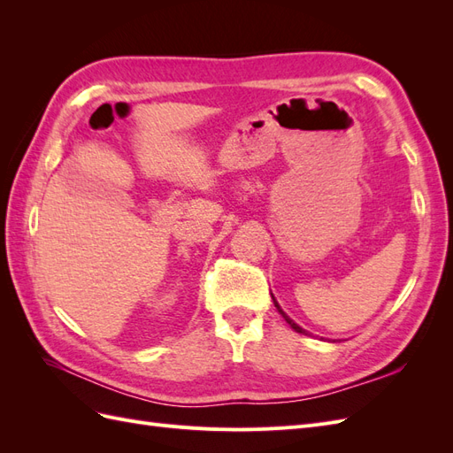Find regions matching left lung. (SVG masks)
<instances>
[{"label":"left lung","mask_w":453,"mask_h":453,"mask_svg":"<svg viewBox=\"0 0 453 453\" xmlns=\"http://www.w3.org/2000/svg\"><path fill=\"white\" fill-rule=\"evenodd\" d=\"M272 300H273V306H276V308H278V311H280V313L283 315V319H285L287 323H289V326L293 328V331H296V333H300V334H306V336H310V333H308V331H304V328H303V326H300V325H296V323H295V321H293V319L289 318V315H287V313H285V311L281 310V306L278 304V300H276V298H273V295H272Z\"/></svg>","instance_id":"obj_1"}]
</instances>
